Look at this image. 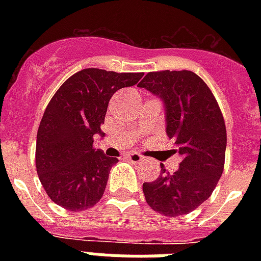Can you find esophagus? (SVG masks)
<instances>
[{
  "label": "esophagus",
  "instance_id": "esophagus-1",
  "mask_svg": "<svg viewBox=\"0 0 261 261\" xmlns=\"http://www.w3.org/2000/svg\"><path fill=\"white\" fill-rule=\"evenodd\" d=\"M127 160H130L131 163L134 164H138V163H142L143 157L138 153H130V154H127Z\"/></svg>",
  "mask_w": 261,
  "mask_h": 261
}]
</instances>
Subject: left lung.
Masks as SVG:
<instances>
[{"label":"left lung","mask_w":261,"mask_h":261,"mask_svg":"<svg viewBox=\"0 0 261 261\" xmlns=\"http://www.w3.org/2000/svg\"><path fill=\"white\" fill-rule=\"evenodd\" d=\"M163 98L172 154L181 155L174 173L161 164V176L143 182L147 204L165 217H178L210 198L225 167L226 126L217 98L198 74L190 70L147 73L139 83Z\"/></svg>","instance_id":"1"}]
</instances>
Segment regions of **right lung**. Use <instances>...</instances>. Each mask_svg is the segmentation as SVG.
<instances>
[{
  "label": "right lung",
  "mask_w": 261,
  "mask_h": 261,
  "mask_svg": "<svg viewBox=\"0 0 261 261\" xmlns=\"http://www.w3.org/2000/svg\"><path fill=\"white\" fill-rule=\"evenodd\" d=\"M143 73H116L89 67L55 92L38 128L35 163L48 198L69 211L93 207L106 190L116 157L93 147L116 90L133 87Z\"/></svg>",
  "instance_id": "right-lung-1"
}]
</instances>
